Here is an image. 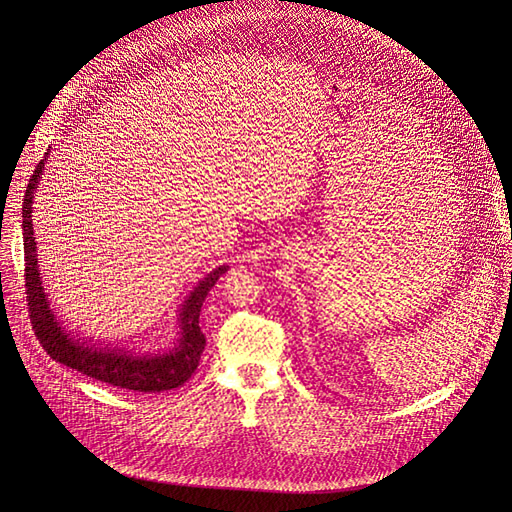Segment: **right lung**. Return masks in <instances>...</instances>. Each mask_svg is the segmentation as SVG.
Returning <instances> with one entry per match:
<instances>
[{
    "mask_svg": "<svg viewBox=\"0 0 512 512\" xmlns=\"http://www.w3.org/2000/svg\"><path fill=\"white\" fill-rule=\"evenodd\" d=\"M36 166L22 208V231H24V255H26V294L30 306V318L36 330V336L44 350L60 364L77 369L87 377L109 383L117 389L137 391V393H162L178 389L184 385L198 367L200 354L204 350L206 338L200 332L198 318L202 302L206 300L210 287L218 281L229 265H218L206 273L182 300L176 314V340L170 348L164 350H137L117 344H99L93 338L79 336L64 326L56 316V310L50 306V298L42 283V273L38 265V247L32 225V204L34 194L44 174V162Z\"/></svg>",
    "mask_w": 512,
    "mask_h": 512,
    "instance_id": "add662e5",
    "label": "right lung"
}]
</instances>
